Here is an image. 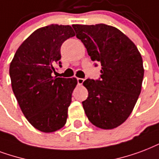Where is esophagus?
Returning a JSON list of instances; mask_svg holds the SVG:
<instances>
[{"instance_id": "esophagus-1", "label": "esophagus", "mask_w": 159, "mask_h": 159, "mask_svg": "<svg viewBox=\"0 0 159 159\" xmlns=\"http://www.w3.org/2000/svg\"><path fill=\"white\" fill-rule=\"evenodd\" d=\"M77 80L78 85H82V83H83V82H84V79H83V78H77Z\"/></svg>"}]
</instances>
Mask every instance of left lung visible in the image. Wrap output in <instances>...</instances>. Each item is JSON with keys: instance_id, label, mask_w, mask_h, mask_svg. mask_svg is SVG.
I'll return each instance as SVG.
<instances>
[{"instance_id": "1", "label": "left lung", "mask_w": 159, "mask_h": 159, "mask_svg": "<svg viewBox=\"0 0 159 159\" xmlns=\"http://www.w3.org/2000/svg\"><path fill=\"white\" fill-rule=\"evenodd\" d=\"M93 61L101 63L99 80L87 79L82 107L88 120L113 129L128 119L141 93L144 69L135 44L117 28L105 24L72 25Z\"/></svg>"}]
</instances>
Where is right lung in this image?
I'll return each mask as SVG.
<instances>
[{
	"label": "right lung",
	"instance_id": "right-lung-1",
	"mask_svg": "<svg viewBox=\"0 0 159 159\" xmlns=\"http://www.w3.org/2000/svg\"><path fill=\"white\" fill-rule=\"evenodd\" d=\"M75 36L71 26L37 29L21 43L10 64L11 88L29 123L43 133L59 130L66 123L77 79L52 77L61 65V46Z\"/></svg>",
	"mask_w": 159,
	"mask_h": 159
}]
</instances>
